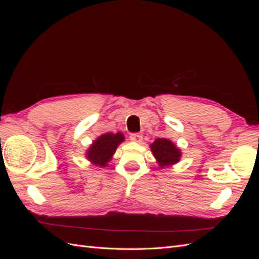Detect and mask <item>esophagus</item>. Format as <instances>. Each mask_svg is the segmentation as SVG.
Listing matches in <instances>:
<instances>
[{"mask_svg":"<svg viewBox=\"0 0 259 259\" xmlns=\"http://www.w3.org/2000/svg\"><path fill=\"white\" fill-rule=\"evenodd\" d=\"M130 139L132 140V142L140 143L143 140V136L138 134V133H133V134H131V136H130Z\"/></svg>","mask_w":259,"mask_h":259,"instance_id":"1","label":"esophagus"}]
</instances>
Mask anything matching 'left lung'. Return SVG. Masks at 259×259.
<instances>
[{
  "label": "left lung",
  "instance_id": "left-lung-1",
  "mask_svg": "<svg viewBox=\"0 0 259 259\" xmlns=\"http://www.w3.org/2000/svg\"><path fill=\"white\" fill-rule=\"evenodd\" d=\"M150 148L160 167L171 166L180 161L182 152L169 139H155L153 144L150 145Z\"/></svg>",
  "mask_w": 259,
  "mask_h": 259
}]
</instances>
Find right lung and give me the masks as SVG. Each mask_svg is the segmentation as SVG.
Returning <instances> with one entry per match:
<instances>
[{
    "mask_svg": "<svg viewBox=\"0 0 259 259\" xmlns=\"http://www.w3.org/2000/svg\"><path fill=\"white\" fill-rule=\"evenodd\" d=\"M124 142V135L122 133H107L99 136L94 142L86 152V158L95 165L106 167L107 163L111 160L117 146Z\"/></svg>",
    "mask_w": 259,
    "mask_h": 259,
    "instance_id": "1",
    "label": "right lung"
}]
</instances>
